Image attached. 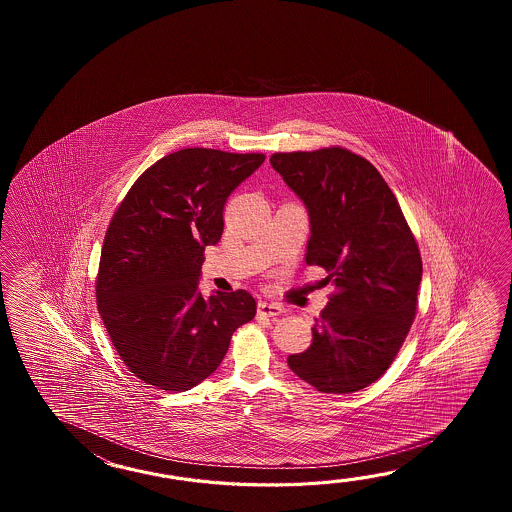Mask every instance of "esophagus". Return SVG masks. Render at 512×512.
<instances>
[{"instance_id": "1", "label": "esophagus", "mask_w": 512, "mask_h": 512, "mask_svg": "<svg viewBox=\"0 0 512 512\" xmlns=\"http://www.w3.org/2000/svg\"><path fill=\"white\" fill-rule=\"evenodd\" d=\"M258 313L265 316H278L282 315V305L274 304V302H260L258 305Z\"/></svg>"}]
</instances>
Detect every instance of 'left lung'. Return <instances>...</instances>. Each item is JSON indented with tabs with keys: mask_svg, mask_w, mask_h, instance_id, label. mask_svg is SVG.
<instances>
[{
	"mask_svg": "<svg viewBox=\"0 0 512 512\" xmlns=\"http://www.w3.org/2000/svg\"><path fill=\"white\" fill-rule=\"evenodd\" d=\"M271 164L307 208L305 263L326 269L337 289L313 344L287 364L318 392H359L390 368L414 322L423 278L414 234L390 186L357 153H274Z\"/></svg>",
	"mask_w": 512,
	"mask_h": 512,
	"instance_id": "1",
	"label": "left lung"
}]
</instances>
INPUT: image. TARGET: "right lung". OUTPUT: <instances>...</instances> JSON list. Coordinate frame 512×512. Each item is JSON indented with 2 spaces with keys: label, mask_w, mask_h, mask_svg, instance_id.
<instances>
[{
  "label": "right lung",
  "mask_w": 512,
  "mask_h": 512,
  "mask_svg": "<svg viewBox=\"0 0 512 512\" xmlns=\"http://www.w3.org/2000/svg\"><path fill=\"white\" fill-rule=\"evenodd\" d=\"M263 153L185 148L152 164L109 223L97 276L98 313L126 368L166 392L218 370L232 333L251 322L247 291L203 298L205 247L223 234L227 197Z\"/></svg>",
  "instance_id": "obj_1"
}]
</instances>
